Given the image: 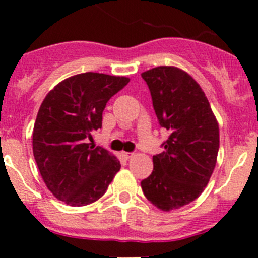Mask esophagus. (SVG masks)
I'll return each mask as SVG.
<instances>
[{"instance_id":"1","label":"esophagus","mask_w":258,"mask_h":258,"mask_svg":"<svg viewBox=\"0 0 258 258\" xmlns=\"http://www.w3.org/2000/svg\"><path fill=\"white\" fill-rule=\"evenodd\" d=\"M121 156L124 158V160H128V158H131L132 156H134V153H131V152H124V151H123V152H121Z\"/></svg>"}]
</instances>
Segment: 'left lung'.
I'll return each mask as SVG.
<instances>
[{
	"label": "left lung",
	"instance_id": "obj_1",
	"mask_svg": "<svg viewBox=\"0 0 258 258\" xmlns=\"http://www.w3.org/2000/svg\"><path fill=\"white\" fill-rule=\"evenodd\" d=\"M150 88L165 151L153 156V171L141 182L146 199L162 211L191 204L209 183L220 147V130L206 95L187 72L160 66L141 75Z\"/></svg>",
	"mask_w": 258,
	"mask_h": 258
}]
</instances>
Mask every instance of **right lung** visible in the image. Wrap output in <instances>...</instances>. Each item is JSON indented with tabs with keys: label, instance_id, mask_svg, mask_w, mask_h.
<instances>
[{
	"label": "right lung",
	"instance_id": "obj_1",
	"mask_svg": "<svg viewBox=\"0 0 258 258\" xmlns=\"http://www.w3.org/2000/svg\"><path fill=\"white\" fill-rule=\"evenodd\" d=\"M128 77L97 72L75 75L43 100L32 134L33 156L43 182L70 206L93 204L121 168L116 156L88 144L102 127V112Z\"/></svg>",
	"mask_w": 258,
	"mask_h": 258
}]
</instances>
